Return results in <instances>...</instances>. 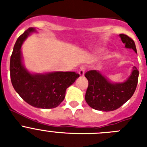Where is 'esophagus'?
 I'll use <instances>...</instances> for the list:
<instances>
[{"mask_svg":"<svg viewBox=\"0 0 147 147\" xmlns=\"http://www.w3.org/2000/svg\"><path fill=\"white\" fill-rule=\"evenodd\" d=\"M85 66H81L80 70L78 71V74H80V76H83L85 75Z\"/></svg>","mask_w":147,"mask_h":147,"instance_id":"1","label":"esophagus"}]
</instances>
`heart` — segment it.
<instances>
[{
    "instance_id": "1",
    "label": "heart",
    "mask_w": 147,
    "mask_h": 147,
    "mask_svg": "<svg viewBox=\"0 0 147 147\" xmlns=\"http://www.w3.org/2000/svg\"><path fill=\"white\" fill-rule=\"evenodd\" d=\"M102 49H98V51H102Z\"/></svg>"
}]
</instances>
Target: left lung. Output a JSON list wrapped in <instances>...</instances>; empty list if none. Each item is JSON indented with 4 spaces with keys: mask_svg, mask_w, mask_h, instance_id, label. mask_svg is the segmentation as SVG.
<instances>
[{
    "mask_svg": "<svg viewBox=\"0 0 147 147\" xmlns=\"http://www.w3.org/2000/svg\"><path fill=\"white\" fill-rule=\"evenodd\" d=\"M125 48L137 53L134 41L126 34H119ZM139 72L133 66L129 76L122 82H113L102 73L96 70L85 74L88 80V88L85 93V101L90 107L101 111H113L127 102L136 89Z\"/></svg>",
    "mask_w": 147,
    "mask_h": 147,
    "instance_id": "left-lung-1",
    "label": "left lung"
}]
</instances>
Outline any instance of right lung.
Here are the masks:
<instances>
[{
    "instance_id": "add662e5",
    "label": "right lung",
    "mask_w": 147,
    "mask_h": 147,
    "mask_svg": "<svg viewBox=\"0 0 147 147\" xmlns=\"http://www.w3.org/2000/svg\"><path fill=\"white\" fill-rule=\"evenodd\" d=\"M37 32L29 28L18 37L10 59V76L15 91L28 105L37 108L51 109L60 105L66 89L80 77L73 71L32 73L23 65L21 48L27 37Z\"/></svg>"
}]
</instances>
